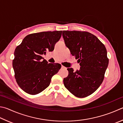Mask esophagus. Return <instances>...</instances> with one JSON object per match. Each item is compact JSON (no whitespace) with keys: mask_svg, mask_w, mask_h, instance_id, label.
<instances>
[{"mask_svg":"<svg viewBox=\"0 0 123 123\" xmlns=\"http://www.w3.org/2000/svg\"><path fill=\"white\" fill-rule=\"evenodd\" d=\"M61 68H65V67L63 66H61Z\"/></svg>","mask_w":123,"mask_h":123,"instance_id":"obj_1","label":"esophagus"}]
</instances>
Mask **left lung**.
Here are the masks:
<instances>
[{"instance_id": "obj_1", "label": "left lung", "mask_w": 123, "mask_h": 123, "mask_svg": "<svg viewBox=\"0 0 123 123\" xmlns=\"http://www.w3.org/2000/svg\"><path fill=\"white\" fill-rule=\"evenodd\" d=\"M62 36L70 53L78 60L80 70L68 68L64 86L80 98L88 96L99 88L104 80L109 59L105 47L90 33L63 31Z\"/></svg>"}]
</instances>
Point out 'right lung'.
Segmentation results:
<instances>
[{
  "instance_id": "obj_1",
  "label": "right lung",
  "mask_w": 123,
  "mask_h": 123,
  "mask_svg": "<svg viewBox=\"0 0 123 123\" xmlns=\"http://www.w3.org/2000/svg\"><path fill=\"white\" fill-rule=\"evenodd\" d=\"M61 35V31L33 33L15 48L13 68L17 83L25 92L30 95L42 92L61 68L59 63H48L42 55L53 51Z\"/></svg>"
}]
</instances>
